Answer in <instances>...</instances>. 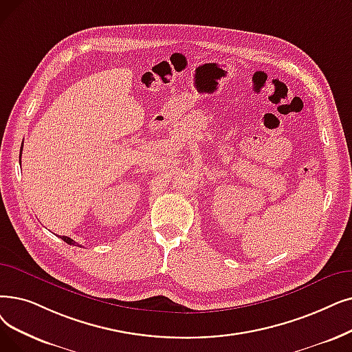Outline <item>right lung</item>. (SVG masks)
<instances>
[{
    "label": "right lung",
    "instance_id": "obj_1",
    "mask_svg": "<svg viewBox=\"0 0 352 352\" xmlns=\"http://www.w3.org/2000/svg\"><path fill=\"white\" fill-rule=\"evenodd\" d=\"M21 151H23V145H21ZM20 164H21V154H20ZM60 239H62V240H65L67 244H72V246H74V244H76V241L74 240H72L70 237H66V236H62V237H60Z\"/></svg>",
    "mask_w": 352,
    "mask_h": 352
}]
</instances>
